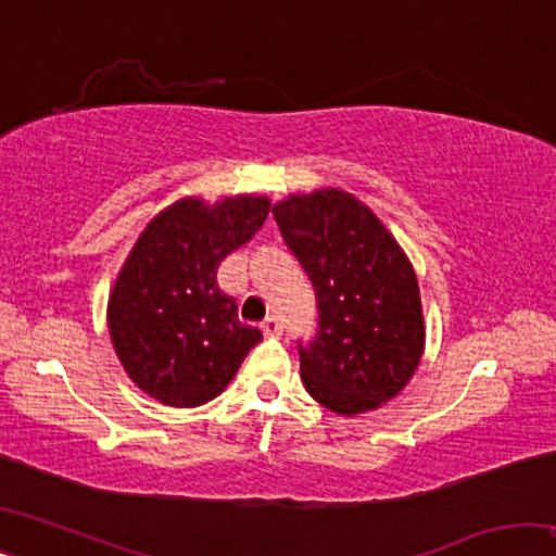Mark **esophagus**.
Wrapping results in <instances>:
<instances>
[{"label":"esophagus","instance_id":"obj_1","mask_svg":"<svg viewBox=\"0 0 556 556\" xmlns=\"http://www.w3.org/2000/svg\"><path fill=\"white\" fill-rule=\"evenodd\" d=\"M260 328H262V333H265V336H279L281 328H285V326H281L279 316H267Z\"/></svg>","mask_w":556,"mask_h":556}]
</instances>
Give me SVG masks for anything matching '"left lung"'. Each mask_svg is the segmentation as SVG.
I'll use <instances>...</instances> for the list:
<instances>
[{
	"label": "left lung",
	"mask_w": 556,
	"mask_h": 556,
	"mask_svg": "<svg viewBox=\"0 0 556 556\" xmlns=\"http://www.w3.org/2000/svg\"><path fill=\"white\" fill-rule=\"evenodd\" d=\"M271 213L316 291V338L299 343L306 392L343 417L382 407L425 353L409 257L378 215L341 188L287 195Z\"/></svg>",
	"instance_id": "8db88e82"
}]
</instances>
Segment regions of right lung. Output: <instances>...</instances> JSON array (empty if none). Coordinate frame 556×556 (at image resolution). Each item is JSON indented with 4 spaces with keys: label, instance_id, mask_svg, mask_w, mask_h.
<instances>
[{
    "label": "right lung",
    "instance_id": "1",
    "mask_svg": "<svg viewBox=\"0 0 556 556\" xmlns=\"http://www.w3.org/2000/svg\"><path fill=\"white\" fill-rule=\"evenodd\" d=\"M265 195H188L149 220L108 299L112 345L129 380L166 407H201L228 388L260 328L238 318L215 271L267 220Z\"/></svg>",
    "mask_w": 556,
    "mask_h": 556
}]
</instances>
